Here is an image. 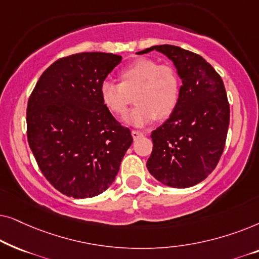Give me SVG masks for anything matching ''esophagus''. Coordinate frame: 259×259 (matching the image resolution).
<instances>
[{
    "instance_id": "1",
    "label": "esophagus",
    "mask_w": 259,
    "mask_h": 259,
    "mask_svg": "<svg viewBox=\"0 0 259 259\" xmlns=\"http://www.w3.org/2000/svg\"><path fill=\"white\" fill-rule=\"evenodd\" d=\"M132 137H133L134 140H138V139H139V138H143L144 137V133H141V132H139V131H137V130H133L132 131Z\"/></svg>"
}]
</instances>
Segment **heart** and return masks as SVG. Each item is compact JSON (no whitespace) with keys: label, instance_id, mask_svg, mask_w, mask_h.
Here are the masks:
<instances>
[{"label":"heart","instance_id":"obj_1","mask_svg":"<svg viewBox=\"0 0 259 259\" xmlns=\"http://www.w3.org/2000/svg\"><path fill=\"white\" fill-rule=\"evenodd\" d=\"M120 83L104 81L100 99L112 114L122 116L132 102L136 107L126 115V122L143 127L155 119L173 114L180 98V76L175 67L151 59H139L119 72Z\"/></svg>","mask_w":259,"mask_h":259}]
</instances>
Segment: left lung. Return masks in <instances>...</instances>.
Segmentation results:
<instances>
[{"mask_svg":"<svg viewBox=\"0 0 259 259\" xmlns=\"http://www.w3.org/2000/svg\"><path fill=\"white\" fill-rule=\"evenodd\" d=\"M154 49L172 60L183 86L176 111L151 134L153 151L146 166L160 183L185 189L203 182L222 157L230 122L228 95L221 75L200 55L171 45L138 54Z\"/></svg>","mask_w":259,"mask_h":259,"instance_id":"1","label":"left lung"}]
</instances>
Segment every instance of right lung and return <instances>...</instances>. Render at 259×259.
I'll return each instance as SVG.
<instances>
[{
	"label": "right lung",
	"instance_id": "add662e5",
	"mask_svg": "<svg viewBox=\"0 0 259 259\" xmlns=\"http://www.w3.org/2000/svg\"><path fill=\"white\" fill-rule=\"evenodd\" d=\"M121 62L112 53H79L48 67L27 105V138L42 175L73 198L98 196L118 175L133 143L100 99V84Z\"/></svg>",
	"mask_w": 259,
	"mask_h": 259
}]
</instances>
